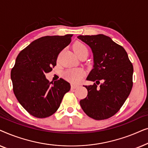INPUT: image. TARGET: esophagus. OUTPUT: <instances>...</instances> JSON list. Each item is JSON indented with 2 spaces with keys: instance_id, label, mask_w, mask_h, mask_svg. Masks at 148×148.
<instances>
[{
  "instance_id": "34e87169",
  "label": "esophagus",
  "mask_w": 148,
  "mask_h": 148,
  "mask_svg": "<svg viewBox=\"0 0 148 148\" xmlns=\"http://www.w3.org/2000/svg\"><path fill=\"white\" fill-rule=\"evenodd\" d=\"M79 87L78 85H75V84H71V89H75Z\"/></svg>"
}]
</instances>
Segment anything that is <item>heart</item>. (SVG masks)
Wrapping results in <instances>:
<instances>
[{"label":"heart","instance_id":"1","mask_svg":"<svg viewBox=\"0 0 148 148\" xmlns=\"http://www.w3.org/2000/svg\"><path fill=\"white\" fill-rule=\"evenodd\" d=\"M73 50L77 56L83 53H88L87 46L81 42H76L73 46ZM84 74V71L82 69H73L66 73V77L72 83H78L82 79Z\"/></svg>","mask_w":148,"mask_h":148}]
</instances>
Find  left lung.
<instances>
[{
    "label": "left lung",
    "instance_id": "obj_1",
    "mask_svg": "<svg viewBox=\"0 0 148 148\" xmlns=\"http://www.w3.org/2000/svg\"><path fill=\"white\" fill-rule=\"evenodd\" d=\"M77 38L91 48L94 66L86 79L96 82L84 86L88 96L80 100L84 112L95 120L114 115L124 104L133 87V67L122 46L103 34L79 36ZM102 80L100 86H97Z\"/></svg>",
    "mask_w": 148,
    "mask_h": 148
}]
</instances>
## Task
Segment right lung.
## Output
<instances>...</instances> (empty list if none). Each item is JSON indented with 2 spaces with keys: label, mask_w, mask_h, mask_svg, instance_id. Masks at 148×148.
<instances>
[{
  "label": "right lung",
  "mask_w": 148,
  "mask_h": 148,
  "mask_svg": "<svg viewBox=\"0 0 148 148\" xmlns=\"http://www.w3.org/2000/svg\"><path fill=\"white\" fill-rule=\"evenodd\" d=\"M73 34L44 36L34 40L18 54L11 72L13 92L20 104L32 116L46 118L59 108L71 89L63 79L54 83L45 74L56 65L60 52L71 41Z\"/></svg>",
  "instance_id": "add662e5"
}]
</instances>
